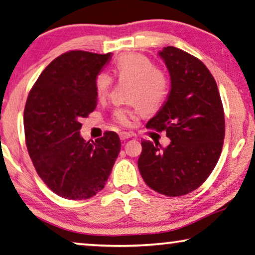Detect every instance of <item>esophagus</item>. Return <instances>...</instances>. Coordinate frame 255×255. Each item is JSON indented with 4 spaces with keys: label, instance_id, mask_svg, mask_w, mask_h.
Instances as JSON below:
<instances>
[{
    "label": "esophagus",
    "instance_id": "34e87169",
    "mask_svg": "<svg viewBox=\"0 0 255 255\" xmlns=\"http://www.w3.org/2000/svg\"><path fill=\"white\" fill-rule=\"evenodd\" d=\"M131 136H132V134H130V132H127V131L120 132V139H121V141H125V139L130 138Z\"/></svg>",
    "mask_w": 255,
    "mask_h": 255
}]
</instances>
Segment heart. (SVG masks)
Returning <instances> with one entry per match:
<instances>
[{
	"label": "heart",
	"mask_w": 255,
	"mask_h": 255,
	"mask_svg": "<svg viewBox=\"0 0 255 255\" xmlns=\"http://www.w3.org/2000/svg\"><path fill=\"white\" fill-rule=\"evenodd\" d=\"M113 73L121 82H129L126 100L136 104L130 107L114 110L113 120L121 126L131 124L135 113H155L164 105L168 95L167 75L156 68L148 57L138 53H127L114 61ZM112 87L109 74L99 73L95 78V89L99 98L105 97Z\"/></svg>",
	"instance_id": "1"
}]
</instances>
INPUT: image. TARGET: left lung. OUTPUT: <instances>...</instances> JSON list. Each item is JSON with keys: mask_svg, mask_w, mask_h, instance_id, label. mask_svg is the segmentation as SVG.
Segmentation results:
<instances>
[{"mask_svg": "<svg viewBox=\"0 0 255 255\" xmlns=\"http://www.w3.org/2000/svg\"><path fill=\"white\" fill-rule=\"evenodd\" d=\"M159 56L171 77V91L146 127L166 131L171 143L142 141L138 170L145 184L166 196L199 188L220 159L225 135L224 110L216 81L202 61L173 46Z\"/></svg>", "mask_w": 255, "mask_h": 255, "instance_id": "1", "label": "left lung"}]
</instances>
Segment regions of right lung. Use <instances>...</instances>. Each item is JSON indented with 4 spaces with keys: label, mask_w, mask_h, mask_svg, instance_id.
Here are the masks:
<instances>
[{
    "label": "right lung",
    "mask_w": 255,
    "mask_h": 255,
    "mask_svg": "<svg viewBox=\"0 0 255 255\" xmlns=\"http://www.w3.org/2000/svg\"><path fill=\"white\" fill-rule=\"evenodd\" d=\"M111 53H63L52 61L28 93L24 130L28 155L42 181L61 198L85 200L102 191L120 152L114 131L95 142L80 135L82 118L97 106L95 78Z\"/></svg>",
    "instance_id": "obj_1"
}]
</instances>
